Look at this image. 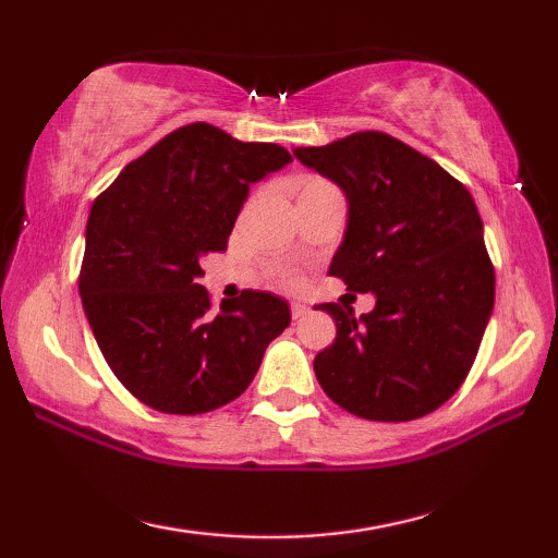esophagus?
<instances>
[{"instance_id":"esophagus-1","label":"esophagus","mask_w":558,"mask_h":558,"mask_svg":"<svg viewBox=\"0 0 558 558\" xmlns=\"http://www.w3.org/2000/svg\"><path fill=\"white\" fill-rule=\"evenodd\" d=\"M310 313V307L307 305H302V302H292L290 305V315H292V319H302Z\"/></svg>"}]
</instances>
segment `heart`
<instances>
[{
    "label": "heart",
    "instance_id": "b5f03b06",
    "mask_svg": "<svg viewBox=\"0 0 558 558\" xmlns=\"http://www.w3.org/2000/svg\"><path fill=\"white\" fill-rule=\"evenodd\" d=\"M315 184H327V182H323V179H307L305 182V186H315Z\"/></svg>",
    "mask_w": 558,
    "mask_h": 558
}]
</instances>
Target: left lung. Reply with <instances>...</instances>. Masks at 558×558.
Segmentation results:
<instances>
[{"label": "left lung", "mask_w": 558, "mask_h": 558, "mask_svg": "<svg viewBox=\"0 0 558 558\" xmlns=\"http://www.w3.org/2000/svg\"><path fill=\"white\" fill-rule=\"evenodd\" d=\"M295 157L342 189L344 241L329 276L374 292L372 313L325 302L337 337L315 356L325 393L366 421L401 423L446 403L475 362L495 305L483 219L430 157L366 130Z\"/></svg>", "instance_id": "1"}]
</instances>
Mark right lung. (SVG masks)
<instances>
[{"label": "right lung", "instance_id": "add662e5", "mask_svg": "<svg viewBox=\"0 0 558 558\" xmlns=\"http://www.w3.org/2000/svg\"><path fill=\"white\" fill-rule=\"evenodd\" d=\"M292 162L286 147L241 143L192 122L130 162L88 216L78 290L120 384L162 413H206L248 389L290 325L286 300L243 290L221 310L196 278L226 251L253 182Z\"/></svg>", "mask_w": 558, "mask_h": 558}]
</instances>
